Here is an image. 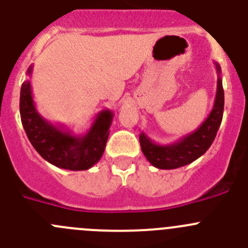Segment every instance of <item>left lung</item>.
<instances>
[{"label": "left lung", "instance_id": "1", "mask_svg": "<svg viewBox=\"0 0 248 248\" xmlns=\"http://www.w3.org/2000/svg\"><path fill=\"white\" fill-rule=\"evenodd\" d=\"M217 93L213 108L201 125L193 131L183 136L180 140L169 145L155 143L146 135L140 134V145L143 155L153 167L158 169H175L192 163L206 153L216 139L220 126L224 112V90L220 78V65L217 64Z\"/></svg>", "mask_w": 248, "mask_h": 248}]
</instances>
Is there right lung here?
<instances>
[{
    "label": "right lung",
    "instance_id": "add662e5",
    "mask_svg": "<svg viewBox=\"0 0 248 248\" xmlns=\"http://www.w3.org/2000/svg\"><path fill=\"white\" fill-rule=\"evenodd\" d=\"M32 65L27 74L31 77ZM20 118L32 147L48 163L69 170H86L97 163L105 152L113 112L103 109L96 115L84 135H74L62 125H53L40 115L35 107L29 80L20 89Z\"/></svg>",
    "mask_w": 248,
    "mask_h": 248
}]
</instances>
